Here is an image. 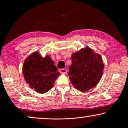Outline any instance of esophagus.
<instances>
[{
	"mask_svg": "<svg viewBox=\"0 0 128 128\" xmlns=\"http://www.w3.org/2000/svg\"><path fill=\"white\" fill-rule=\"evenodd\" d=\"M60 72L63 74H66L67 73V70L64 69V68H62V69L60 70Z\"/></svg>",
	"mask_w": 128,
	"mask_h": 128,
	"instance_id": "esophagus-1",
	"label": "esophagus"
}]
</instances>
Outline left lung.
I'll return each mask as SVG.
<instances>
[{"mask_svg":"<svg viewBox=\"0 0 128 128\" xmlns=\"http://www.w3.org/2000/svg\"><path fill=\"white\" fill-rule=\"evenodd\" d=\"M69 79L72 85L84 92L97 85L102 76L104 64L101 56L88 47L72 53Z\"/></svg>","mask_w":128,"mask_h":128,"instance_id":"left-lung-1","label":"left lung"}]
</instances>
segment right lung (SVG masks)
Listing matches in <instances>:
<instances>
[{
    "label": "right lung",
    "mask_w": 128,
    "mask_h": 128,
    "mask_svg": "<svg viewBox=\"0 0 128 128\" xmlns=\"http://www.w3.org/2000/svg\"><path fill=\"white\" fill-rule=\"evenodd\" d=\"M22 70L27 83L39 93H45L52 89L60 74L50 56L44 58L38 52L26 59Z\"/></svg>",
    "instance_id": "add662e5"
}]
</instances>
